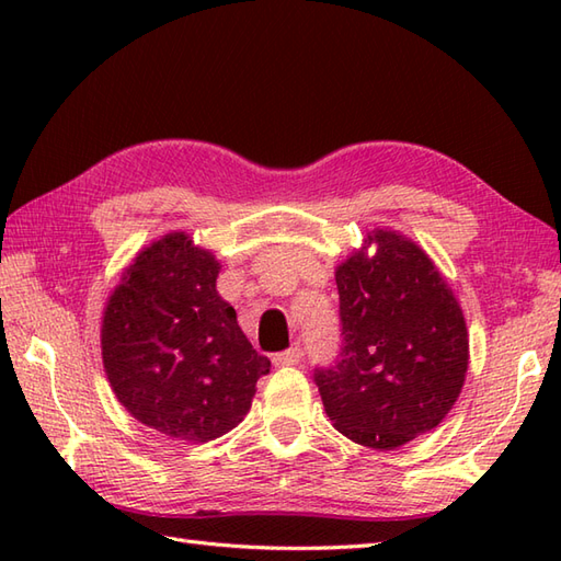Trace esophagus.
<instances>
[{"instance_id": "34e87169", "label": "esophagus", "mask_w": 561, "mask_h": 561, "mask_svg": "<svg viewBox=\"0 0 561 561\" xmlns=\"http://www.w3.org/2000/svg\"><path fill=\"white\" fill-rule=\"evenodd\" d=\"M301 356H304V350H301V347H289V350L274 354L272 362L277 364V366H296V364L301 362Z\"/></svg>"}]
</instances>
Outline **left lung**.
Returning a JSON list of instances; mask_svg holds the SVG:
<instances>
[{"label":"left lung","mask_w":561,"mask_h":561,"mask_svg":"<svg viewBox=\"0 0 561 561\" xmlns=\"http://www.w3.org/2000/svg\"><path fill=\"white\" fill-rule=\"evenodd\" d=\"M337 267L340 352L313 380L337 432L398 448L444 420L468 371V330L434 262L396 231Z\"/></svg>","instance_id":"8db88e82"}]
</instances>
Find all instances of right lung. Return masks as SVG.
<instances>
[{
    "instance_id": "add662e5",
    "label": "right lung",
    "mask_w": 561,
    "mask_h": 561,
    "mask_svg": "<svg viewBox=\"0 0 561 561\" xmlns=\"http://www.w3.org/2000/svg\"><path fill=\"white\" fill-rule=\"evenodd\" d=\"M219 262L185 233L141 250L103 316V366L127 412L178 440H211L243 420L270 359L217 294Z\"/></svg>"
}]
</instances>
